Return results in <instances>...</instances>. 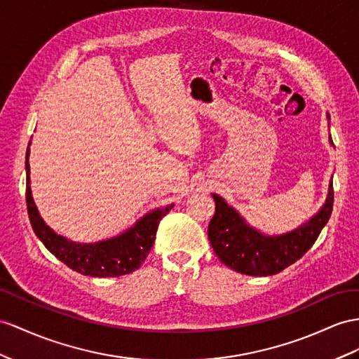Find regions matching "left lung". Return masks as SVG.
I'll return each instance as SVG.
<instances>
[{
  "label": "left lung",
  "instance_id": "left-lung-1",
  "mask_svg": "<svg viewBox=\"0 0 359 359\" xmlns=\"http://www.w3.org/2000/svg\"><path fill=\"white\" fill-rule=\"evenodd\" d=\"M327 119H330L329 114ZM329 142L334 145L330 135ZM212 197L215 200V214L208 226L210 245L224 265L247 276L278 274L300 259L329 222L334 206L330 180L325 205L316 215L290 232L267 235L247 223L245 218L233 206L227 205L223 197L218 194H212Z\"/></svg>",
  "mask_w": 359,
  "mask_h": 359
}]
</instances>
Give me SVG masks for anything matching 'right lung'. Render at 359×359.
Listing matches in <instances>:
<instances>
[{
	"mask_svg": "<svg viewBox=\"0 0 359 359\" xmlns=\"http://www.w3.org/2000/svg\"><path fill=\"white\" fill-rule=\"evenodd\" d=\"M32 144V141H30ZM30 144L25 154L27 171V210L36 236L43 245L71 270L90 278H118L141 267L154 244L161 219L172 209L174 203L156 208L136 219L124 232L95 243H77L59 235L43 222L32 196L30 187Z\"/></svg>",
	"mask_w": 359,
	"mask_h": 359,
	"instance_id": "right-lung-1",
	"label": "right lung"
}]
</instances>
